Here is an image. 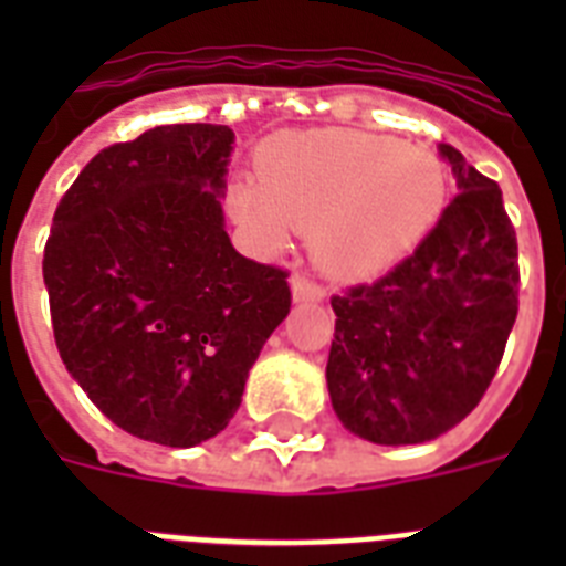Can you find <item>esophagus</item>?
<instances>
[{
	"label": "esophagus",
	"instance_id": "34e87169",
	"mask_svg": "<svg viewBox=\"0 0 566 566\" xmlns=\"http://www.w3.org/2000/svg\"><path fill=\"white\" fill-rule=\"evenodd\" d=\"M293 296L300 302H319L326 296V291H323V284L311 282L308 275L296 273L293 275Z\"/></svg>",
	"mask_w": 566,
	"mask_h": 566
}]
</instances>
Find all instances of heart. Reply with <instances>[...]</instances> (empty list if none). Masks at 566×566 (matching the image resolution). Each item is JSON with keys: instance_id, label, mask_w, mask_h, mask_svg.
I'll return each mask as SVG.
<instances>
[{"instance_id": "b5f03b06", "label": "heart", "mask_w": 566, "mask_h": 566, "mask_svg": "<svg viewBox=\"0 0 566 566\" xmlns=\"http://www.w3.org/2000/svg\"><path fill=\"white\" fill-rule=\"evenodd\" d=\"M255 185H234L231 213L264 247L287 226L311 234L319 270L370 279L405 258L447 205V172L426 149L367 132L275 137L258 158Z\"/></svg>"}]
</instances>
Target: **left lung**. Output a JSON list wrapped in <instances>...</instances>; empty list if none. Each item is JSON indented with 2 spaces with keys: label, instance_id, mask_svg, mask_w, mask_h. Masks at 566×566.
Segmentation results:
<instances>
[{
  "label": "left lung",
  "instance_id": "obj_1",
  "mask_svg": "<svg viewBox=\"0 0 566 566\" xmlns=\"http://www.w3.org/2000/svg\"><path fill=\"white\" fill-rule=\"evenodd\" d=\"M455 199L411 255L332 296L326 381L346 429L373 443H426L482 402L517 319V231L500 185L440 144Z\"/></svg>",
  "mask_w": 566,
  "mask_h": 566
}]
</instances>
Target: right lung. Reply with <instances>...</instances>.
<instances>
[{
	"mask_svg": "<svg viewBox=\"0 0 566 566\" xmlns=\"http://www.w3.org/2000/svg\"><path fill=\"white\" fill-rule=\"evenodd\" d=\"M229 126H158L70 185L43 249L61 361L119 429L161 447L220 434L291 311L287 270L222 226Z\"/></svg>",
	"mask_w": 566,
	"mask_h": 566,
	"instance_id": "obj_1",
	"label": "right lung"
}]
</instances>
